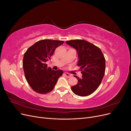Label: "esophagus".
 <instances>
[{"instance_id":"1","label":"esophagus","mask_w":131,"mask_h":131,"mask_svg":"<svg viewBox=\"0 0 131 131\" xmlns=\"http://www.w3.org/2000/svg\"><path fill=\"white\" fill-rule=\"evenodd\" d=\"M64 75H66V77L67 78H70V77H71L72 76V75L69 74V73H64Z\"/></svg>"}]
</instances>
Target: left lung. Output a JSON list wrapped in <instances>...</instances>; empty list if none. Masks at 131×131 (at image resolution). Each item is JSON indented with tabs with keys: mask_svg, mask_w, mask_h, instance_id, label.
Instances as JSON below:
<instances>
[{
	"mask_svg": "<svg viewBox=\"0 0 131 131\" xmlns=\"http://www.w3.org/2000/svg\"><path fill=\"white\" fill-rule=\"evenodd\" d=\"M67 44L77 51L79 61L78 66L82 74L78 79L77 85L71 89L79 96H88L93 93L100 85L105 70V59L101 49L84 40H71Z\"/></svg>",
	"mask_w": 131,
	"mask_h": 131,
	"instance_id": "8db88e82",
	"label": "left lung"
}]
</instances>
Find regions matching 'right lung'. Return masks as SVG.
Returning a JSON list of instances; mask_svg holds the SVG:
<instances>
[{
	"label": "right lung",
	"mask_w": 131,
	"mask_h": 131,
	"mask_svg": "<svg viewBox=\"0 0 131 131\" xmlns=\"http://www.w3.org/2000/svg\"><path fill=\"white\" fill-rule=\"evenodd\" d=\"M63 42L61 40H41L29 47L25 53L23 68L25 78L36 92L46 94L51 92L63 74L62 70H53L46 64L57 47Z\"/></svg>",
	"instance_id": "1"
}]
</instances>
